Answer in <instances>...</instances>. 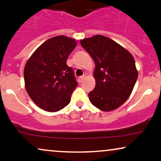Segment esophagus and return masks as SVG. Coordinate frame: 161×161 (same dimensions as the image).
<instances>
[{"label": "esophagus", "mask_w": 161, "mask_h": 161, "mask_svg": "<svg viewBox=\"0 0 161 161\" xmlns=\"http://www.w3.org/2000/svg\"><path fill=\"white\" fill-rule=\"evenodd\" d=\"M84 79H85V76H84V75H82V76L79 77V78H78V82H82V81L84 80Z\"/></svg>", "instance_id": "obj_1"}]
</instances>
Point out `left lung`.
Here are the masks:
<instances>
[{"label": "left lung", "instance_id": "1", "mask_svg": "<svg viewBox=\"0 0 161 161\" xmlns=\"http://www.w3.org/2000/svg\"><path fill=\"white\" fill-rule=\"evenodd\" d=\"M95 63V88L88 97L100 110H116L129 98L138 78L135 59L115 41L97 35L80 40Z\"/></svg>", "mask_w": 161, "mask_h": 161}]
</instances>
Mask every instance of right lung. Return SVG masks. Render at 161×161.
<instances>
[{
	"mask_svg": "<svg viewBox=\"0 0 161 161\" xmlns=\"http://www.w3.org/2000/svg\"><path fill=\"white\" fill-rule=\"evenodd\" d=\"M76 44L69 37H53L42 43L25 64V90L33 102L45 111H59L69 104L78 83L66 60Z\"/></svg>",
	"mask_w": 161,
	"mask_h": 161,
	"instance_id": "obj_1",
	"label": "right lung"
}]
</instances>
